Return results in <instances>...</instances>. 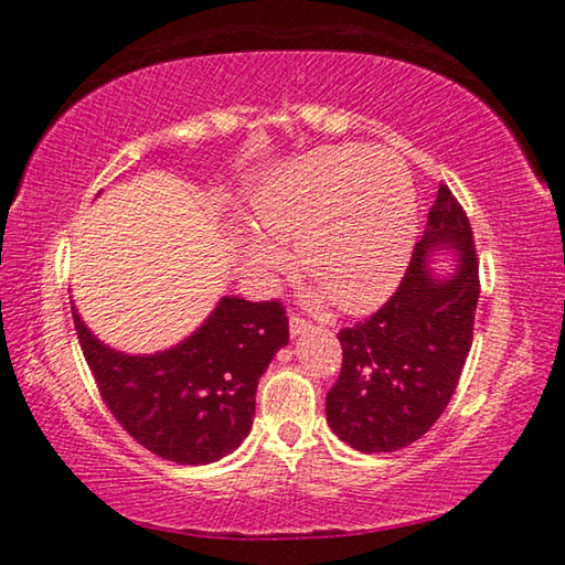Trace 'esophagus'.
I'll return each instance as SVG.
<instances>
[{
	"label": "esophagus",
	"instance_id": "34e87169",
	"mask_svg": "<svg viewBox=\"0 0 565 565\" xmlns=\"http://www.w3.org/2000/svg\"><path fill=\"white\" fill-rule=\"evenodd\" d=\"M289 329H291V337H299V333H306L311 329V323L301 319V317H291L289 319Z\"/></svg>",
	"mask_w": 565,
	"mask_h": 565
}]
</instances>
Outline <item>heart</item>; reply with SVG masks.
Segmentation results:
<instances>
[{
  "label": "heart",
  "instance_id": "obj_1",
  "mask_svg": "<svg viewBox=\"0 0 565 565\" xmlns=\"http://www.w3.org/2000/svg\"><path fill=\"white\" fill-rule=\"evenodd\" d=\"M256 222L296 242L299 264L343 311H366L394 291L416 238V196L404 161L361 145L321 147L284 167L254 202ZM266 271L286 264L279 244L248 238Z\"/></svg>",
  "mask_w": 565,
  "mask_h": 565
}]
</instances>
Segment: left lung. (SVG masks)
I'll list each match as a JSON object with an SVG mask.
<instances>
[{
	"instance_id": "left-lung-1",
	"label": "left lung",
	"mask_w": 565,
	"mask_h": 565,
	"mask_svg": "<svg viewBox=\"0 0 565 565\" xmlns=\"http://www.w3.org/2000/svg\"><path fill=\"white\" fill-rule=\"evenodd\" d=\"M438 247L457 252L451 277H436L427 266ZM478 294L471 224L441 184L394 296L339 331L343 361L327 394V420L341 441L363 454L398 451L436 424L471 351Z\"/></svg>"
}]
</instances>
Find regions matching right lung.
Masks as SVG:
<instances>
[{
  "instance_id": "add662e5",
  "label": "right lung",
  "mask_w": 565,
  "mask_h": 565,
  "mask_svg": "<svg viewBox=\"0 0 565 565\" xmlns=\"http://www.w3.org/2000/svg\"><path fill=\"white\" fill-rule=\"evenodd\" d=\"M74 329L104 404L134 441L181 466L236 451L252 431L256 386L274 353L289 343L281 301L224 296L189 339L149 356L114 351Z\"/></svg>"
}]
</instances>
